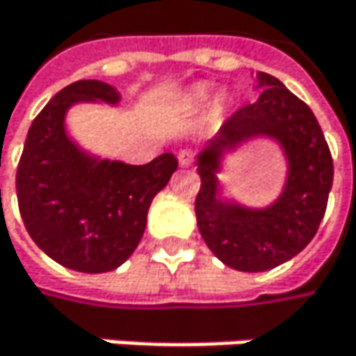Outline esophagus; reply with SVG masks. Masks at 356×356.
Wrapping results in <instances>:
<instances>
[{
	"instance_id": "1",
	"label": "esophagus",
	"mask_w": 356,
	"mask_h": 356,
	"mask_svg": "<svg viewBox=\"0 0 356 356\" xmlns=\"http://www.w3.org/2000/svg\"><path fill=\"white\" fill-rule=\"evenodd\" d=\"M177 161L181 167H189L193 163V152L191 150H181L177 154Z\"/></svg>"
}]
</instances>
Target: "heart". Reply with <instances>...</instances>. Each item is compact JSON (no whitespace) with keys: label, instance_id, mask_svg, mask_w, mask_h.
I'll return each instance as SVG.
<instances>
[{"label":"heart","instance_id":"heart-1","mask_svg":"<svg viewBox=\"0 0 356 356\" xmlns=\"http://www.w3.org/2000/svg\"><path fill=\"white\" fill-rule=\"evenodd\" d=\"M208 97H210V86H208V84H195V86H191L189 92L185 95V105L189 108L200 107V105H204V103L208 101ZM227 105H229L227 95H218L216 101H214V105H212L214 115H222V113L227 111Z\"/></svg>","mask_w":356,"mask_h":356}]
</instances>
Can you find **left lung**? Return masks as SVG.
<instances>
[{
	"label": "left lung",
	"instance_id": "left-lung-1",
	"mask_svg": "<svg viewBox=\"0 0 356 356\" xmlns=\"http://www.w3.org/2000/svg\"><path fill=\"white\" fill-rule=\"evenodd\" d=\"M255 82L259 97L231 115L195 159L202 179L197 229L210 251L239 272L272 270L307 248L334 179L332 154L312 108L270 74L257 72ZM257 137L276 141L287 161L283 191L264 209L227 198L218 179L224 156Z\"/></svg>",
	"mask_w": 356,
	"mask_h": 356
}]
</instances>
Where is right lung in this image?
Returning a JSON list of instances; mask_svg holds the SVG:
<instances>
[{"label":"right lung","mask_w":356,"mask_h":356,"mask_svg":"<svg viewBox=\"0 0 356 356\" xmlns=\"http://www.w3.org/2000/svg\"><path fill=\"white\" fill-rule=\"evenodd\" d=\"M115 107L119 92L101 80L59 90L33 121L16 173L29 235L57 264L86 274L119 268L138 248L154 195L177 171L171 152L148 165H125L82 148L67 131L74 105Z\"/></svg>","instance_id":"right-lung-1"}]
</instances>
